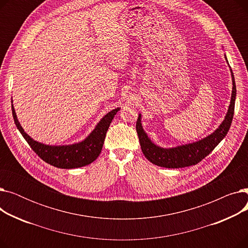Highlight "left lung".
I'll use <instances>...</instances> for the list:
<instances>
[{
	"label": "left lung",
	"mask_w": 248,
	"mask_h": 248,
	"mask_svg": "<svg viewBox=\"0 0 248 248\" xmlns=\"http://www.w3.org/2000/svg\"><path fill=\"white\" fill-rule=\"evenodd\" d=\"M231 75H232L233 87H232L230 106L228 108V112L225 116V120L213 134L206 137L205 139L199 141L193 142V144H189L185 146H180L177 148H172V149L160 148L158 146H155L154 142H152V140L148 138L147 134L144 132V129H142V126L140 124V114L139 115L137 124H136L137 133L139 136L141 151L144 153L145 157L150 162L164 168H170V169L184 168V167H189V166L198 164L215 149V147L227 135L232 123L233 114H234V107H235V96H236V85H235V80H234L232 70H231Z\"/></svg>",
	"instance_id": "obj_1"
}]
</instances>
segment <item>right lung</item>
<instances>
[{
	"label": "right lung",
	"mask_w": 248,
	"mask_h": 248,
	"mask_svg": "<svg viewBox=\"0 0 248 248\" xmlns=\"http://www.w3.org/2000/svg\"><path fill=\"white\" fill-rule=\"evenodd\" d=\"M120 110V108L112 109L104 115L96 127L83 141L70 146H47L31 139L20 125L14 108L12 106V113L17 128L27 140L31 149L44 162L61 169H74L89 165L97 159L99 155L104 139L113 116Z\"/></svg>",
	"instance_id": "right-lung-1"
}]
</instances>
